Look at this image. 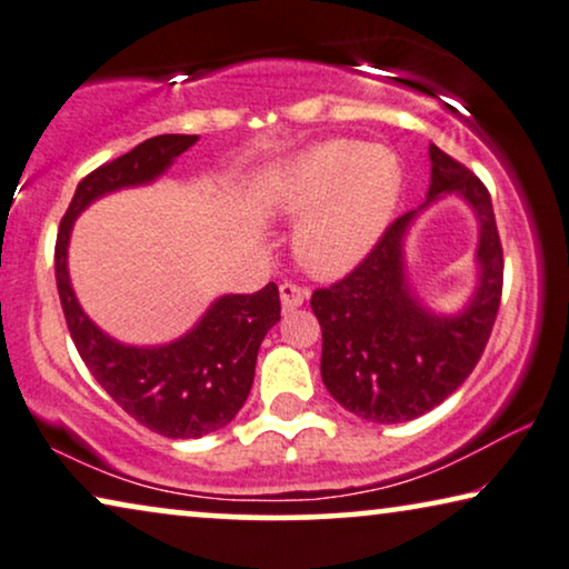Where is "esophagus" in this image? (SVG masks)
Masks as SVG:
<instances>
[{
	"mask_svg": "<svg viewBox=\"0 0 569 569\" xmlns=\"http://www.w3.org/2000/svg\"><path fill=\"white\" fill-rule=\"evenodd\" d=\"M307 299H309L307 288H301V286H296V283H283L281 286V307H283V311L299 309Z\"/></svg>",
	"mask_w": 569,
	"mask_h": 569,
	"instance_id": "esophagus-1",
	"label": "esophagus"
}]
</instances>
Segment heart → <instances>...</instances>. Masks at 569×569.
I'll use <instances>...</instances> for the list:
<instances>
[{"mask_svg": "<svg viewBox=\"0 0 569 569\" xmlns=\"http://www.w3.org/2000/svg\"><path fill=\"white\" fill-rule=\"evenodd\" d=\"M405 190V170L381 143L327 139L281 159L260 182V203L301 216L296 258L309 273L340 278L387 234Z\"/></svg>", "mask_w": 569, "mask_h": 569, "instance_id": "heart-1", "label": "heart"}]
</instances>
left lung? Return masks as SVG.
Masks as SVG:
<instances>
[{"mask_svg": "<svg viewBox=\"0 0 569 569\" xmlns=\"http://www.w3.org/2000/svg\"><path fill=\"white\" fill-rule=\"evenodd\" d=\"M426 203L399 216L348 278L311 296L322 327V381L368 422L420 418L461 387L490 340L502 293V247L487 188L467 167L430 143ZM461 197L478 219V278L456 312H436L406 273V237L430 204Z\"/></svg>", "mask_w": 569, "mask_h": 569, "instance_id": "left-lung-1", "label": "left lung"}]
</instances>
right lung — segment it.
Returning <instances> with one entry per match:
<instances>
[{
	"mask_svg": "<svg viewBox=\"0 0 569 569\" xmlns=\"http://www.w3.org/2000/svg\"><path fill=\"white\" fill-rule=\"evenodd\" d=\"M198 136L164 133L98 167L74 190L56 237V286L71 340L94 381L143 428L167 438H201L234 420L252 389L260 342L281 319L278 286L223 293L186 335L162 346H128L100 330L79 303L69 276L74 221L94 201L151 186Z\"/></svg>",
	"mask_w": 569,
	"mask_h": 569,
	"instance_id": "obj_1",
	"label": "right lung"
}]
</instances>
